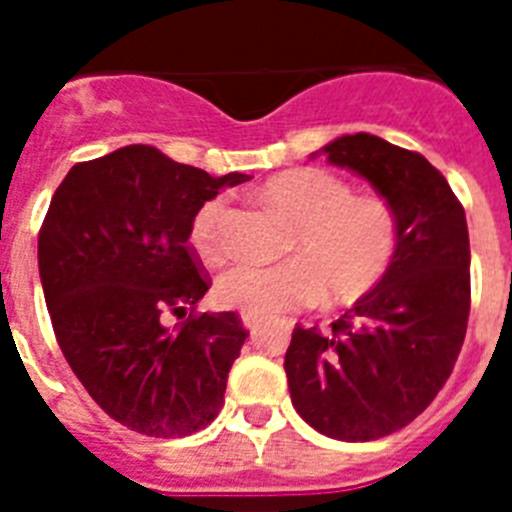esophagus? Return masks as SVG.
<instances>
[{"label": "esophagus", "mask_w": 512, "mask_h": 512, "mask_svg": "<svg viewBox=\"0 0 512 512\" xmlns=\"http://www.w3.org/2000/svg\"><path fill=\"white\" fill-rule=\"evenodd\" d=\"M241 320H243V325H246V328L251 330V333H253V330H256V328H259L261 323H264V318H256V315H248V312H243Z\"/></svg>", "instance_id": "obj_1"}]
</instances>
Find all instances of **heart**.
I'll return each instance as SVG.
<instances>
[{
    "instance_id": "1",
    "label": "heart",
    "mask_w": 512,
    "mask_h": 512,
    "mask_svg": "<svg viewBox=\"0 0 512 512\" xmlns=\"http://www.w3.org/2000/svg\"><path fill=\"white\" fill-rule=\"evenodd\" d=\"M261 197L295 225L287 253L277 264L243 261L217 279L215 295L225 307L256 318L310 307L328 295L354 302L372 292L390 269L400 243V220L379 194H354L351 184L325 169H289L261 184ZM230 202L217 194L194 212L189 243L205 264L228 256Z\"/></svg>"
}]
</instances>
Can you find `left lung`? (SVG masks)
<instances>
[{"label":"left lung","instance_id":"left-lung-1","mask_svg":"<svg viewBox=\"0 0 512 512\" xmlns=\"http://www.w3.org/2000/svg\"><path fill=\"white\" fill-rule=\"evenodd\" d=\"M323 153L395 207L400 243L382 282L328 333L295 325L284 372L315 431L374 441L418 418L451 377L472 302L467 215L420 153L369 133L341 135Z\"/></svg>","mask_w":512,"mask_h":512}]
</instances>
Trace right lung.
Segmentation results:
<instances>
[{"label":"right lung","mask_w":512,"mask_h":512,"mask_svg":"<svg viewBox=\"0 0 512 512\" xmlns=\"http://www.w3.org/2000/svg\"><path fill=\"white\" fill-rule=\"evenodd\" d=\"M246 174L210 176L153 146L76 164L38 235V269L63 356L104 413L156 438L217 418L248 330L194 312L210 279L189 246L194 212ZM168 325V315L186 314Z\"/></svg>","instance_id":"obj_1"}]
</instances>
